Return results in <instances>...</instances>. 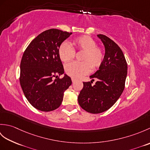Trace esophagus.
Segmentation results:
<instances>
[{
	"mask_svg": "<svg viewBox=\"0 0 150 150\" xmlns=\"http://www.w3.org/2000/svg\"><path fill=\"white\" fill-rule=\"evenodd\" d=\"M71 81H72V82H73V83H74V82L76 81L75 79H73V78H72V79H71Z\"/></svg>",
	"mask_w": 150,
	"mask_h": 150,
	"instance_id": "34e87169",
	"label": "esophagus"
}]
</instances>
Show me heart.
Instances as JSON below:
<instances>
[{
  "mask_svg": "<svg viewBox=\"0 0 150 150\" xmlns=\"http://www.w3.org/2000/svg\"><path fill=\"white\" fill-rule=\"evenodd\" d=\"M73 48L68 42H64L59 47L60 60L68 62L75 57V50L83 52L81 60L82 62H72L67 64L65 70L67 74L74 79L81 78L88 74L91 69L95 71L100 67L104 59V52L102 47L97 46L93 38L82 35L73 41Z\"/></svg>",
  "mask_w": 150,
  "mask_h": 150,
  "instance_id": "b5f03b06",
  "label": "heart"
}]
</instances>
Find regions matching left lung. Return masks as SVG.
<instances>
[{
	"instance_id": "8db88e82",
	"label": "left lung",
	"mask_w": 150,
	"mask_h": 150,
	"mask_svg": "<svg viewBox=\"0 0 150 150\" xmlns=\"http://www.w3.org/2000/svg\"><path fill=\"white\" fill-rule=\"evenodd\" d=\"M105 47L104 61L97 71L90 76L91 82H84L78 97L82 109L91 113H100L109 110L122 93L127 76L128 66L120 47L104 35H97Z\"/></svg>"
}]
</instances>
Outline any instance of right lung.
I'll return each mask as SVG.
<instances>
[{
  "mask_svg": "<svg viewBox=\"0 0 150 150\" xmlns=\"http://www.w3.org/2000/svg\"><path fill=\"white\" fill-rule=\"evenodd\" d=\"M71 34L57 29L46 30L35 38L24 51L19 80L25 97L37 110L51 111L58 108L64 92L72 83L66 74L62 79L57 78L64 73L59 47Z\"/></svg>",
  "mask_w": 150,
  "mask_h": 150,
  "instance_id": "right-lung-1",
  "label": "right lung"
}]
</instances>
